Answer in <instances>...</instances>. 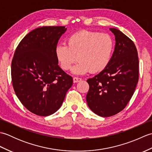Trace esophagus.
Returning a JSON list of instances; mask_svg holds the SVG:
<instances>
[{"mask_svg":"<svg viewBox=\"0 0 152 152\" xmlns=\"http://www.w3.org/2000/svg\"><path fill=\"white\" fill-rule=\"evenodd\" d=\"M82 80L81 78H77V77H74L73 78V82L74 83H77V82H79Z\"/></svg>","mask_w":152,"mask_h":152,"instance_id":"34e87169","label":"esophagus"}]
</instances>
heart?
<instances>
[{"mask_svg": "<svg viewBox=\"0 0 152 152\" xmlns=\"http://www.w3.org/2000/svg\"><path fill=\"white\" fill-rule=\"evenodd\" d=\"M65 44H57L55 54L60 66L69 70L77 61L72 72L83 74L101 72L108 66L114 49V41L108 34L82 31L71 34Z\"/></svg>", "mask_w": 152, "mask_h": 152, "instance_id": "heart-1", "label": "heart"}]
</instances>
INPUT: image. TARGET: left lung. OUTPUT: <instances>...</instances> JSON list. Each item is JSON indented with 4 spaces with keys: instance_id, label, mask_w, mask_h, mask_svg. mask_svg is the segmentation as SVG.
Wrapping results in <instances>:
<instances>
[{
    "instance_id": "1",
    "label": "left lung",
    "mask_w": 152,
    "mask_h": 152,
    "mask_svg": "<svg viewBox=\"0 0 152 152\" xmlns=\"http://www.w3.org/2000/svg\"><path fill=\"white\" fill-rule=\"evenodd\" d=\"M115 45L110 63L89 78L86 101L89 108L101 117H110L124 110L133 96L138 81V57L129 38L115 28Z\"/></svg>"
}]
</instances>
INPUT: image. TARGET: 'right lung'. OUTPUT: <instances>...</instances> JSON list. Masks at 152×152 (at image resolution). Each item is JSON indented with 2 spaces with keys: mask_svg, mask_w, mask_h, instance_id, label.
<instances>
[{
  "mask_svg": "<svg viewBox=\"0 0 152 152\" xmlns=\"http://www.w3.org/2000/svg\"><path fill=\"white\" fill-rule=\"evenodd\" d=\"M67 28L44 26L28 33L12 61V85L28 110L40 116L54 114L63 104L72 78L58 65L55 48Z\"/></svg>",
  "mask_w": 152,
  "mask_h": 152,
  "instance_id": "obj_1",
  "label": "right lung"
}]
</instances>
